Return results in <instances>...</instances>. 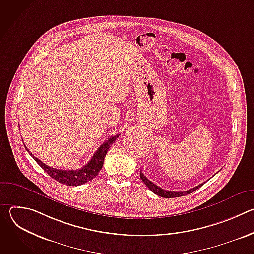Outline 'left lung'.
I'll return each instance as SVG.
<instances>
[{
    "mask_svg": "<svg viewBox=\"0 0 254 254\" xmlns=\"http://www.w3.org/2000/svg\"><path fill=\"white\" fill-rule=\"evenodd\" d=\"M140 179L142 182L146 184V186L153 192L155 193L156 195L160 196V197H163V198H175V197H180V196H185V195H188V194H191L192 192L196 191L197 189H199L201 186H203V184H200L190 190H187V191H184V192H174V191H167V190H164L162 188H160L159 186H157L156 184H154L153 182H151V181L149 179H147V177L143 175V173L140 172Z\"/></svg>",
    "mask_w": 254,
    "mask_h": 254,
    "instance_id": "left-lung-1",
    "label": "left lung"
}]
</instances>
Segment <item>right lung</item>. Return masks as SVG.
<instances>
[{
    "instance_id": "add662e5",
    "label": "right lung",
    "mask_w": 254,
    "mask_h": 254,
    "mask_svg": "<svg viewBox=\"0 0 254 254\" xmlns=\"http://www.w3.org/2000/svg\"><path fill=\"white\" fill-rule=\"evenodd\" d=\"M120 134H117L115 136H111L106 141H104L101 146L96 150L90 161L82 168L77 170H59L56 168H52L50 166H47L46 164L42 163L40 160H38L36 157L33 156L32 153L26 148L30 156L33 157V159L37 162V164L55 181L65 184L67 186H79L82 184H85L88 181L92 180L97 176L99 171L101 170L103 166L104 157L110 150L112 144L116 141V139L119 137Z\"/></svg>"
}]
</instances>
